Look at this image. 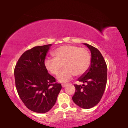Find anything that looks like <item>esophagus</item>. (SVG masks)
Here are the masks:
<instances>
[{"label": "esophagus", "instance_id": "esophagus-1", "mask_svg": "<svg viewBox=\"0 0 128 128\" xmlns=\"http://www.w3.org/2000/svg\"><path fill=\"white\" fill-rule=\"evenodd\" d=\"M66 85H67L66 84H62V88H64L65 86H66Z\"/></svg>", "mask_w": 128, "mask_h": 128}]
</instances>
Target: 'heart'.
I'll return each instance as SVG.
<instances>
[{
    "instance_id": "obj_1",
    "label": "heart",
    "mask_w": 128,
    "mask_h": 128,
    "mask_svg": "<svg viewBox=\"0 0 128 128\" xmlns=\"http://www.w3.org/2000/svg\"><path fill=\"white\" fill-rule=\"evenodd\" d=\"M91 62V56L87 49L72 45L59 47L54 52V57L47 58L44 61L47 70L56 75L64 64L65 68L58 76L60 82H66L76 74L81 76L88 70Z\"/></svg>"
}]
</instances>
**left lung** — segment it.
Instances as JSON below:
<instances>
[{
    "mask_svg": "<svg viewBox=\"0 0 128 128\" xmlns=\"http://www.w3.org/2000/svg\"><path fill=\"white\" fill-rule=\"evenodd\" d=\"M91 51V63L88 70L78 78L86 85L74 84L76 92L72 97L75 104L84 109L96 106L104 92L107 80V67L100 52L95 47L84 43Z\"/></svg>",
    "mask_w": 128,
    "mask_h": 128,
    "instance_id": "obj_1",
    "label": "left lung"
}]
</instances>
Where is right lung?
Segmentation results:
<instances>
[{"label":"right lung","instance_id":"right-lung-1","mask_svg":"<svg viewBox=\"0 0 128 128\" xmlns=\"http://www.w3.org/2000/svg\"><path fill=\"white\" fill-rule=\"evenodd\" d=\"M52 44L36 46L26 51L15 66L17 92L28 109L46 113L55 105L62 89L60 84L48 73L44 61Z\"/></svg>","mask_w":128,"mask_h":128}]
</instances>
